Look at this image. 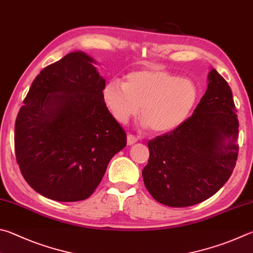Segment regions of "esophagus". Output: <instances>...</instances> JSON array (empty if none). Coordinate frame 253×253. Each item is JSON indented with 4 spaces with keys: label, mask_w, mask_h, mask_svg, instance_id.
<instances>
[{
    "label": "esophagus",
    "mask_w": 253,
    "mask_h": 253,
    "mask_svg": "<svg viewBox=\"0 0 253 253\" xmlns=\"http://www.w3.org/2000/svg\"><path fill=\"white\" fill-rule=\"evenodd\" d=\"M137 140H138V138H137L136 136H134V135H127V145L128 146L134 145Z\"/></svg>",
    "instance_id": "1"
}]
</instances>
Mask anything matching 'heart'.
<instances>
[{
  "label": "heart",
  "instance_id": "b5f03b06",
  "mask_svg": "<svg viewBox=\"0 0 253 253\" xmlns=\"http://www.w3.org/2000/svg\"><path fill=\"white\" fill-rule=\"evenodd\" d=\"M198 96L194 81L160 67L132 72L125 84L113 80L103 90L104 102L117 122L127 123L140 107L142 125L159 134L180 126L195 108Z\"/></svg>",
  "mask_w": 253,
  "mask_h": 253
}]
</instances>
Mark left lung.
<instances>
[{
	"label": "left lung",
	"instance_id": "obj_1",
	"mask_svg": "<svg viewBox=\"0 0 253 253\" xmlns=\"http://www.w3.org/2000/svg\"><path fill=\"white\" fill-rule=\"evenodd\" d=\"M232 91L211 68L208 87L192 116L149 140L144 183L158 203L188 207L213 196L236 166L239 122Z\"/></svg>",
	"mask_w": 253,
	"mask_h": 253
}]
</instances>
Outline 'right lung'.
Masks as SVG:
<instances>
[{
  "label": "right lung",
  "mask_w": 253,
  "mask_h": 253,
  "mask_svg": "<svg viewBox=\"0 0 253 253\" xmlns=\"http://www.w3.org/2000/svg\"><path fill=\"white\" fill-rule=\"evenodd\" d=\"M84 52L41 71L15 122V156L26 182L46 198L84 200L102 181L126 132L103 98L106 81Z\"/></svg>",
  "instance_id": "add662e5"
}]
</instances>
